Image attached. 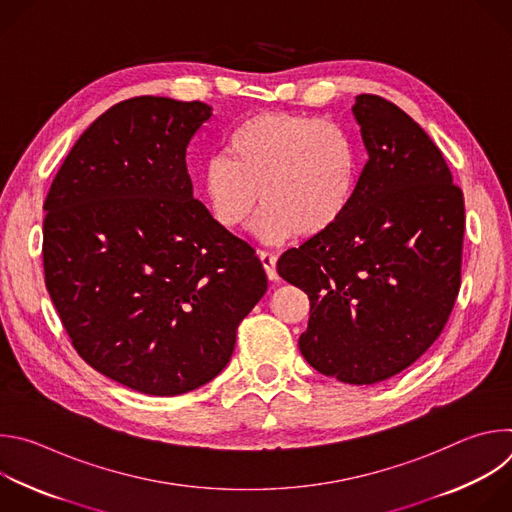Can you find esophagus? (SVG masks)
Listing matches in <instances>:
<instances>
[{
    "label": "esophagus",
    "instance_id": "1",
    "mask_svg": "<svg viewBox=\"0 0 512 512\" xmlns=\"http://www.w3.org/2000/svg\"><path fill=\"white\" fill-rule=\"evenodd\" d=\"M259 261H261V265H263L267 277H269L271 281H277V277H279V275H277V269H275L277 257H275L273 253H269V251H259Z\"/></svg>",
    "mask_w": 512,
    "mask_h": 512
}]
</instances>
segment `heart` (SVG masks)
Segmentation results:
<instances>
[{"mask_svg": "<svg viewBox=\"0 0 512 512\" xmlns=\"http://www.w3.org/2000/svg\"><path fill=\"white\" fill-rule=\"evenodd\" d=\"M354 174L352 141L338 123L265 111L235 129L227 160L212 158L202 168L200 190L223 229H243L261 204L259 231L265 239H308L342 216Z\"/></svg>", "mask_w": 512, "mask_h": 512, "instance_id": "b5f03b06", "label": "heart"}]
</instances>
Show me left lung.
Instances as JSON below:
<instances>
[{"mask_svg":"<svg viewBox=\"0 0 512 512\" xmlns=\"http://www.w3.org/2000/svg\"><path fill=\"white\" fill-rule=\"evenodd\" d=\"M352 113L369 152L352 198L277 273L310 298L300 350L348 385L405 371L442 334L460 291L464 196L431 137L379 95Z\"/></svg>","mask_w":512,"mask_h":512,"instance_id":"1","label":"left lung"}]
</instances>
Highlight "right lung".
Listing matches in <instances>:
<instances>
[{
    "label": "right lung",
    "mask_w": 512,
    "mask_h": 512,
    "mask_svg": "<svg viewBox=\"0 0 512 512\" xmlns=\"http://www.w3.org/2000/svg\"><path fill=\"white\" fill-rule=\"evenodd\" d=\"M210 117L202 101L113 105L68 152L44 202V281L72 346L154 397L221 373L267 289L255 249L192 196L186 148Z\"/></svg>",
    "instance_id": "1"
}]
</instances>
